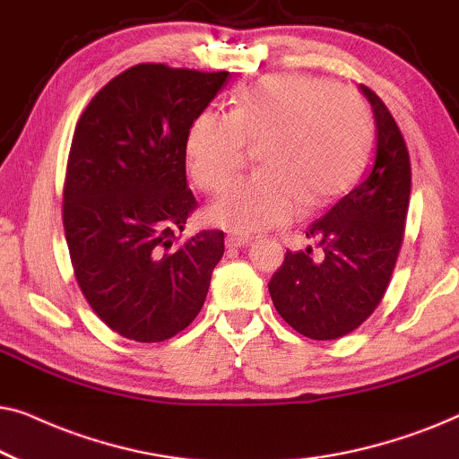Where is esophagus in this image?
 <instances>
[{
    "instance_id": "1",
    "label": "esophagus",
    "mask_w": 459,
    "mask_h": 459,
    "mask_svg": "<svg viewBox=\"0 0 459 459\" xmlns=\"http://www.w3.org/2000/svg\"><path fill=\"white\" fill-rule=\"evenodd\" d=\"M248 242H250V238L244 236V234H228V236H225V247H228V248H242V247H247Z\"/></svg>"
}]
</instances>
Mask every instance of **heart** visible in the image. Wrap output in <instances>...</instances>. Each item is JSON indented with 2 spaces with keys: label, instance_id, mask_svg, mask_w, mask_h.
Here are the masks:
<instances>
[{
  "label": "heart",
  "instance_id": "obj_1",
  "mask_svg": "<svg viewBox=\"0 0 459 459\" xmlns=\"http://www.w3.org/2000/svg\"><path fill=\"white\" fill-rule=\"evenodd\" d=\"M369 110L353 87L280 73L242 90L231 112L204 110L187 134L192 179L217 192L261 142V171L238 179L212 203V223L259 231L322 206L353 184L369 148Z\"/></svg>",
  "mask_w": 459,
  "mask_h": 459
}]
</instances>
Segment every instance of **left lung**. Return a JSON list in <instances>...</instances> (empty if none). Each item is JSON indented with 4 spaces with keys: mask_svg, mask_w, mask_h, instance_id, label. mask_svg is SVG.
<instances>
[{
    "mask_svg": "<svg viewBox=\"0 0 459 459\" xmlns=\"http://www.w3.org/2000/svg\"><path fill=\"white\" fill-rule=\"evenodd\" d=\"M359 87L374 112V165L355 190L305 231L322 256H311V247L286 250L284 263L269 280V294L284 322L313 341H334L372 316L403 244L410 154L385 102L369 87Z\"/></svg>",
    "mask_w": 459,
    "mask_h": 459,
    "instance_id": "1",
    "label": "left lung"
}]
</instances>
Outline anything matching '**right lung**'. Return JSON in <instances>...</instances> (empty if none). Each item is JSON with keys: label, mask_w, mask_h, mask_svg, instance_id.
Wrapping results in <instances>:
<instances>
[{"label": "right lung", "mask_w": 459, "mask_h": 459, "mask_svg": "<svg viewBox=\"0 0 459 459\" xmlns=\"http://www.w3.org/2000/svg\"><path fill=\"white\" fill-rule=\"evenodd\" d=\"M230 73L135 65L81 115L62 221L74 278L96 316L129 341L162 342L203 309L223 231L179 240L198 203L186 181L194 121Z\"/></svg>", "instance_id": "1"}]
</instances>
